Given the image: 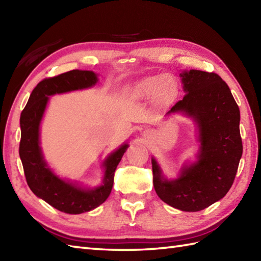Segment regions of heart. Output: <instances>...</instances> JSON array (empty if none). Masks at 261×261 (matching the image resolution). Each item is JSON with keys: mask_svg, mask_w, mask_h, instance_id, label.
<instances>
[{"mask_svg": "<svg viewBox=\"0 0 261 261\" xmlns=\"http://www.w3.org/2000/svg\"><path fill=\"white\" fill-rule=\"evenodd\" d=\"M171 85H173V81L168 76L153 77V79L142 82L138 87V93L142 96H154L159 93L168 90Z\"/></svg>", "mask_w": 261, "mask_h": 261, "instance_id": "b5f03b06", "label": "heart"}]
</instances>
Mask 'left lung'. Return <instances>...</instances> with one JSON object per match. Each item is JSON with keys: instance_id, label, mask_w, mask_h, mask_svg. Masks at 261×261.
Listing matches in <instances>:
<instances>
[{"instance_id": "left-lung-1", "label": "left lung", "mask_w": 261, "mask_h": 261, "mask_svg": "<svg viewBox=\"0 0 261 261\" xmlns=\"http://www.w3.org/2000/svg\"><path fill=\"white\" fill-rule=\"evenodd\" d=\"M185 95L167 114L182 112L198 125V160L181 169L175 180L164 178L151 159L157 195L170 206L197 212L225 196L242 156L240 110L226 83L215 73L191 69L180 74Z\"/></svg>"}]
</instances>
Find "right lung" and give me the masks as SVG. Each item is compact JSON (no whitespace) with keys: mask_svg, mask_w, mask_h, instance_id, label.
I'll return each mask as SVG.
<instances>
[{"mask_svg":"<svg viewBox=\"0 0 261 261\" xmlns=\"http://www.w3.org/2000/svg\"><path fill=\"white\" fill-rule=\"evenodd\" d=\"M97 77L90 70L74 69L42 80L32 91L21 112V140L19 154L28 185L35 195L64 213L81 214L94 210L105 202L112 191L114 171L127 145H122L104 162L103 184L95 190H84L60 179L47 167L39 147V125L50 95L95 85Z\"/></svg>","mask_w":261,"mask_h":261,"instance_id":"right-lung-1","label":"right lung"}]
</instances>
